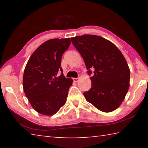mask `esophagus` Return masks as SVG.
<instances>
[{
	"label": "esophagus",
	"mask_w": 148,
	"mask_h": 148,
	"mask_svg": "<svg viewBox=\"0 0 148 148\" xmlns=\"http://www.w3.org/2000/svg\"><path fill=\"white\" fill-rule=\"evenodd\" d=\"M73 80L74 82H77L79 81V78H76V77H75V78H73Z\"/></svg>",
	"instance_id": "esophagus-1"
}]
</instances>
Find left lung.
<instances>
[{"label": "left lung", "instance_id": "left-lung-1", "mask_svg": "<svg viewBox=\"0 0 148 148\" xmlns=\"http://www.w3.org/2000/svg\"><path fill=\"white\" fill-rule=\"evenodd\" d=\"M88 70L91 88L84 92L86 101L104 112L116 110L129 88L130 70L121 52L108 40L84 34L71 38Z\"/></svg>", "mask_w": 148, "mask_h": 148}]
</instances>
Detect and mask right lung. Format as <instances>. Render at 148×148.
I'll return each mask as SVG.
<instances>
[{"label": "right lung", "instance_id": "add662e5", "mask_svg": "<svg viewBox=\"0 0 148 148\" xmlns=\"http://www.w3.org/2000/svg\"><path fill=\"white\" fill-rule=\"evenodd\" d=\"M71 43L70 38L49 40L35 50L27 62L23 90L32 107L40 114L52 116L66 103L73 80L64 76L61 64ZM60 71L62 74L58 76Z\"/></svg>", "mask_w": 148, "mask_h": 148}]
</instances>
